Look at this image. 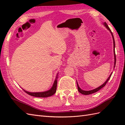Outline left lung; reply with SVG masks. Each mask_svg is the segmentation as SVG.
I'll use <instances>...</instances> for the list:
<instances>
[{
    "mask_svg": "<svg viewBox=\"0 0 125 125\" xmlns=\"http://www.w3.org/2000/svg\"><path fill=\"white\" fill-rule=\"evenodd\" d=\"M104 25V26L106 27V28L107 30L108 31H110L111 34H112V38H113V51H114V55H115V65H114V68H115V63H116V56H115V39H114V36H113V33L112 31H111V30L110 29V28L108 27V25H107V23H106L105 22L103 23ZM112 73H111V75H110V76L108 77V78L107 79L106 81L104 83L103 85H100V86H99L98 87H97V88L95 89H94V90H90V91H85V90H82L80 87H79L78 84L77 83V87H78V91L81 93V94H84V95H88V94H94V93H95L97 92L98 91H99V90H100L102 88H103V87H104L105 86V85L106 84V83H107V82L108 81V80L110 79L111 78V75H112Z\"/></svg>",
    "mask_w": 125,
    "mask_h": 125,
    "instance_id": "left-lung-1",
    "label": "left lung"
}]
</instances>
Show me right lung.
I'll use <instances>...</instances> for the list:
<instances>
[{"label": "right lung", "mask_w": 125, "mask_h": 125, "mask_svg": "<svg viewBox=\"0 0 125 125\" xmlns=\"http://www.w3.org/2000/svg\"><path fill=\"white\" fill-rule=\"evenodd\" d=\"M58 73L57 74L55 80L54 81V83L53 84V85L52 87V88L50 90H48L47 91L44 92H28L26 90H23L26 93H27L29 95H31V96L35 97H41V98H46L50 96H52L53 94H54L56 91V88H57V78H58Z\"/></svg>", "instance_id": "right-lung-1"}]
</instances>
